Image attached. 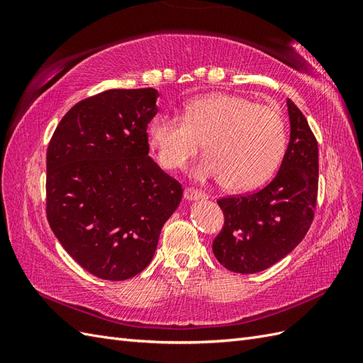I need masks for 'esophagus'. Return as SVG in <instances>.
<instances>
[{"instance_id": "34e87169", "label": "esophagus", "mask_w": 363, "mask_h": 363, "mask_svg": "<svg viewBox=\"0 0 363 363\" xmlns=\"http://www.w3.org/2000/svg\"><path fill=\"white\" fill-rule=\"evenodd\" d=\"M183 195H184V200L186 201H195V200L206 199V194H203L201 191H196L194 188H186Z\"/></svg>"}]
</instances>
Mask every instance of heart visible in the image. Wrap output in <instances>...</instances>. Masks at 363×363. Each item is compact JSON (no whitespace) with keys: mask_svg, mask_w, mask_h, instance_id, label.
I'll list each match as a JSON object with an SVG mask.
<instances>
[{"mask_svg":"<svg viewBox=\"0 0 363 363\" xmlns=\"http://www.w3.org/2000/svg\"><path fill=\"white\" fill-rule=\"evenodd\" d=\"M148 142L164 169H179L204 142L194 177L219 179L228 191L265 183L281 160L286 131L276 107L233 94H208L184 104L183 118L160 113L148 125Z\"/></svg>","mask_w":363,"mask_h":363,"instance_id":"b5f03b06","label":"heart"}]
</instances>
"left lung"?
I'll use <instances>...</instances> for the list:
<instances>
[{"instance_id": "8db88e82", "label": "left lung", "mask_w": 363, "mask_h": 363, "mask_svg": "<svg viewBox=\"0 0 363 363\" xmlns=\"http://www.w3.org/2000/svg\"><path fill=\"white\" fill-rule=\"evenodd\" d=\"M291 136L280 169L265 188L218 200L224 227L213 255L224 268L255 274L272 267L298 245L313 221L318 194V144L307 119L286 101Z\"/></svg>"}]
</instances>
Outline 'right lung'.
<instances>
[{"mask_svg": "<svg viewBox=\"0 0 363 363\" xmlns=\"http://www.w3.org/2000/svg\"><path fill=\"white\" fill-rule=\"evenodd\" d=\"M159 92L111 89L77 103L47 151V218L62 247L103 280L144 271L182 184L148 152Z\"/></svg>", "mask_w": 363, "mask_h": 363, "instance_id": "obj_1", "label": "right lung"}]
</instances>
